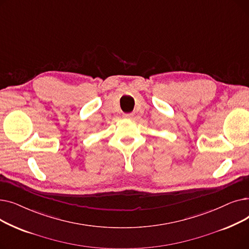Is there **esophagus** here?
Segmentation results:
<instances>
[{
    "label": "esophagus",
    "instance_id": "obj_1",
    "mask_svg": "<svg viewBox=\"0 0 249 249\" xmlns=\"http://www.w3.org/2000/svg\"><path fill=\"white\" fill-rule=\"evenodd\" d=\"M123 117L125 118V119H132V118L134 117V114H133V113H127V114H123Z\"/></svg>",
    "mask_w": 249,
    "mask_h": 249
}]
</instances>
